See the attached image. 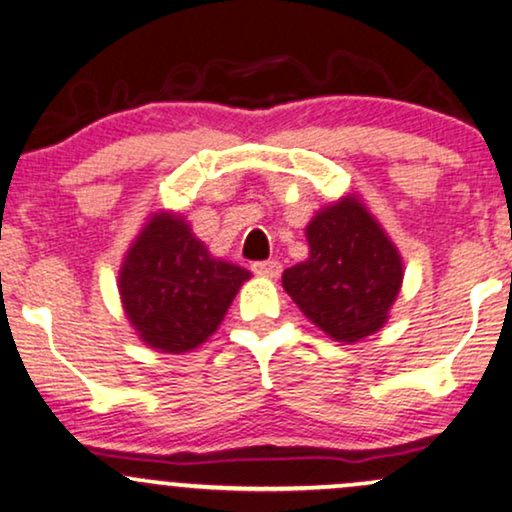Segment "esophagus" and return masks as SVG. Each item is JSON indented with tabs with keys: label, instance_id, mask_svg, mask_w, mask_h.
Segmentation results:
<instances>
[{
	"label": "esophagus",
	"instance_id": "esophagus-1",
	"mask_svg": "<svg viewBox=\"0 0 512 512\" xmlns=\"http://www.w3.org/2000/svg\"><path fill=\"white\" fill-rule=\"evenodd\" d=\"M251 268H254L256 275H263V277H277L282 273V263L275 261V258H270V261H258Z\"/></svg>",
	"mask_w": 512,
	"mask_h": 512
}]
</instances>
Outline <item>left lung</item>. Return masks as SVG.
<instances>
[{"instance_id":"obj_1","label":"left lung","mask_w":512,"mask_h":512,"mask_svg":"<svg viewBox=\"0 0 512 512\" xmlns=\"http://www.w3.org/2000/svg\"><path fill=\"white\" fill-rule=\"evenodd\" d=\"M308 254L282 273V287L315 327L353 344L389 318L403 282L396 244L356 194L325 206L306 225Z\"/></svg>"}]
</instances>
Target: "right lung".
Wrapping results in <instances>:
<instances>
[{"label": "right lung", "instance_id": "obj_1", "mask_svg": "<svg viewBox=\"0 0 512 512\" xmlns=\"http://www.w3.org/2000/svg\"><path fill=\"white\" fill-rule=\"evenodd\" d=\"M249 277V270L208 254L185 218L161 211L125 254L118 292L144 344L161 353H185L218 330Z\"/></svg>", "mask_w": 512, "mask_h": 512}]
</instances>
